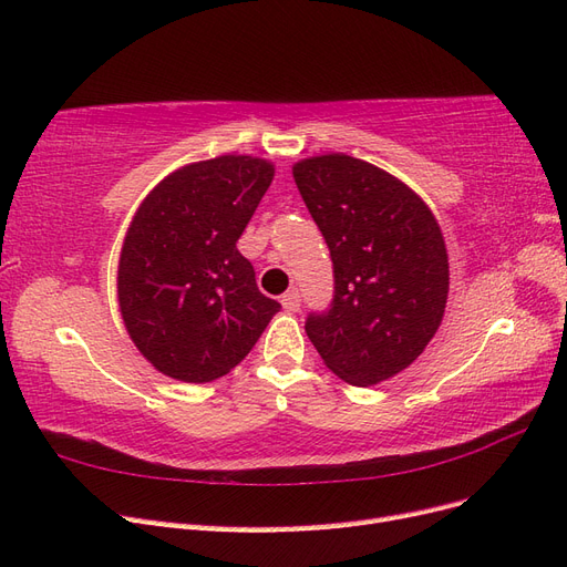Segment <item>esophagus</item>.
<instances>
[{
  "instance_id": "1",
  "label": "esophagus",
  "mask_w": 567,
  "mask_h": 567,
  "mask_svg": "<svg viewBox=\"0 0 567 567\" xmlns=\"http://www.w3.org/2000/svg\"><path fill=\"white\" fill-rule=\"evenodd\" d=\"M281 305H284V310H288V312H298L300 305H302V298H300L296 288H290L288 293L281 296Z\"/></svg>"
}]
</instances>
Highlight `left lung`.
Instances as JSON below:
<instances>
[{"label":"left lung","mask_w":567,"mask_h":567,"mask_svg":"<svg viewBox=\"0 0 567 567\" xmlns=\"http://www.w3.org/2000/svg\"><path fill=\"white\" fill-rule=\"evenodd\" d=\"M293 177L333 262V300L305 331L338 379L381 383L442 321L450 262L437 221L400 179L342 153L302 161Z\"/></svg>","instance_id":"left-lung-1"}]
</instances>
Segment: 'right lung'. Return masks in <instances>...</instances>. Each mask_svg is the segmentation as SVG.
<instances>
[{
	"mask_svg": "<svg viewBox=\"0 0 567 567\" xmlns=\"http://www.w3.org/2000/svg\"><path fill=\"white\" fill-rule=\"evenodd\" d=\"M274 167L219 156L163 179L136 210L117 267L134 346L161 373L210 383L252 350L279 302L260 293L236 241Z\"/></svg>",
	"mask_w": 567,
	"mask_h": 567,
	"instance_id": "right-lung-1",
	"label": "right lung"
}]
</instances>
